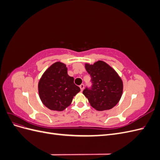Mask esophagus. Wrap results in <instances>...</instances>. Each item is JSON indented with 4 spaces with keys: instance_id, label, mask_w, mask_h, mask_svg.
I'll list each match as a JSON object with an SVG mask.
<instances>
[{
    "instance_id": "1",
    "label": "esophagus",
    "mask_w": 160,
    "mask_h": 160,
    "mask_svg": "<svg viewBox=\"0 0 160 160\" xmlns=\"http://www.w3.org/2000/svg\"><path fill=\"white\" fill-rule=\"evenodd\" d=\"M79 88H80V89H81V91H82L83 90V89H84V85H83V84L80 85H79Z\"/></svg>"
}]
</instances>
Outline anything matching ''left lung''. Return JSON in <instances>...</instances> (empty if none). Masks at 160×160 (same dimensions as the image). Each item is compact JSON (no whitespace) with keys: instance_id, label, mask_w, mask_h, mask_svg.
<instances>
[{"instance_id":"1","label":"left lung","mask_w":160,"mask_h":160,"mask_svg":"<svg viewBox=\"0 0 160 160\" xmlns=\"http://www.w3.org/2000/svg\"><path fill=\"white\" fill-rule=\"evenodd\" d=\"M91 77V88H86L83 95L90 105L98 111L109 110L118 104L123 93V81L112 67L102 61L85 63Z\"/></svg>"}]
</instances>
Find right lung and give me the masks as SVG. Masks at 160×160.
Masks as SVG:
<instances>
[{
	"label": "right lung",
	"instance_id": "right-lung-1",
	"mask_svg": "<svg viewBox=\"0 0 160 160\" xmlns=\"http://www.w3.org/2000/svg\"><path fill=\"white\" fill-rule=\"evenodd\" d=\"M42 103L51 110L61 111L71 105L72 98L81 91L74 78L67 74L66 65L56 62L48 68L38 84Z\"/></svg>",
	"mask_w": 160,
	"mask_h": 160
}]
</instances>
